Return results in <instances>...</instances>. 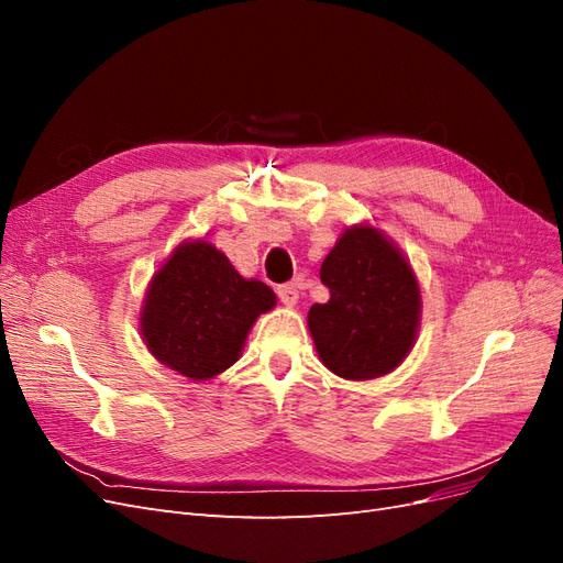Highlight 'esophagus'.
Returning <instances> with one entry per match:
<instances>
[{
    "mask_svg": "<svg viewBox=\"0 0 563 563\" xmlns=\"http://www.w3.org/2000/svg\"><path fill=\"white\" fill-rule=\"evenodd\" d=\"M277 296H279V300H282L284 305H296L298 298H300L296 284H282V286L277 288Z\"/></svg>",
    "mask_w": 563,
    "mask_h": 563,
    "instance_id": "1",
    "label": "esophagus"
}]
</instances>
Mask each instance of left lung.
Masks as SVG:
<instances>
[{"label":"left lung","instance_id":"8db88e82","mask_svg":"<svg viewBox=\"0 0 563 563\" xmlns=\"http://www.w3.org/2000/svg\"><path fill=\"white\" fill-rule=\"evenodd\" d=\"M329 302L312 305L308 327L321 364L345 380L395 371L420 327V288L404 253L371 225L347 228L321 263Z\"/></svg>","mask_w":563,"mask_h":563}]
</instances>
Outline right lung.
Segmentation results:
<instances>
[{"mask_svg":"<svg viewBox=\"0 0 563 563\" xmlns=\"http://www.w3.org/2000/svg\"><path fill=\"white\" fill-rule=\"evenodd\" d=\"M277 296L244 279L213 244L183 242L152 277L141 331L157 362L190 380H209L240 360L244 340Z\"/></svg>","mask_w":563,"mask_h":563,"instance_id":"add662e5","label":"right lung"}]
</instances>
